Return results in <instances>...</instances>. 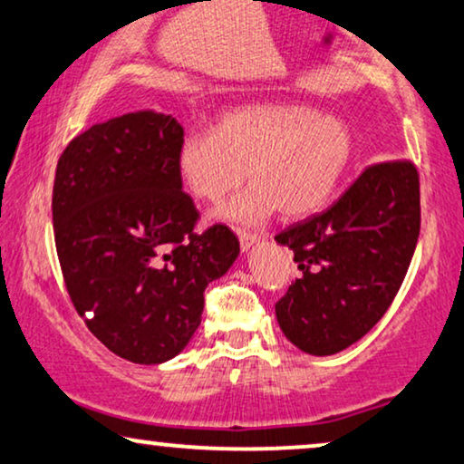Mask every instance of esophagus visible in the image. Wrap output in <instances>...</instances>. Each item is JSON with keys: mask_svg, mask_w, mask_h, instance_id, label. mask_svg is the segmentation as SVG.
I'll use <instances>...</instances> for the list:
<instances>
[{"mask_svg": "<svg viewBox=\"0 0 464 464\" xmlns=\"http://www.w3.org/2000/svg\"><path fill=\"white\" fill-rule=\"evenodd\" d=\"M237 234H238V241H241V247H243V251H249V249H254L256 245L260 243V237L256 232H245V230H237Z\"/></svg>", "mask_w": 464, "mask_h": 464, "instance_id": "34e87169", "label": "esophagus"}]
</instances>
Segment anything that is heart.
<instances>
[{
  "instance_id": "obj_1",
  "label": "heart",
  "mask_w": 464,
  "mask_h": 464,
  "mask_svg": "<svg viewBox=\"0 0 464 464\" xmlns=\"http://www.w3.org/2000/svg\"><path fill=\"white\" fill-rule=\"evenodd\" d=\"M353 154L354 137L344 120L299 102H254L223 113L215 130L185 137L176 171L193 198L210 204L223 202L249 171L254 185L223 217L258 223L279 208L296 219L334 196Z\"/></svg>"
}]
</instances>
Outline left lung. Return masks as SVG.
<instances>
[{"label": "left lung", "instance_id": "1", "mask_svg": "<svg viewBox=\"0 0 464 464\" xmlns=\"http://www.w3.org/2000/svg\"><path fill=\"white\" fill-rule=\"evenodd\" d=\"M420 221L417 168L387 161L365 168L327 210L277 234L301 271L276 303L284 335L316 357L362 340L396 299Z\"/></svg>", "mask_w": 464, "mask_h": 464}]
</instances>
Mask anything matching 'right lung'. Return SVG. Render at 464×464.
Returning a JSON list of instances; mask_svg holds the SVG:
<instances>
[{
  "label": "right lung",
  "mask_w": 464,
  "mask_h": 464,
  "mask_svg": "<svg viewBox=\"0 0 464 464\" xmlns=\"http://www.w3.org/2000/svg\"><path fill=\"white\" fill-rule=\"evenodd\" d=\"M182 135L165 113H124L74 137L55 169L68 295L102 344L133 363H163L188 344L206 285L241 251L227 226L193 230L199 213L176 171Z\"/></svg>",
  "instance_id": "right-lung-1"
}]
</instances>
